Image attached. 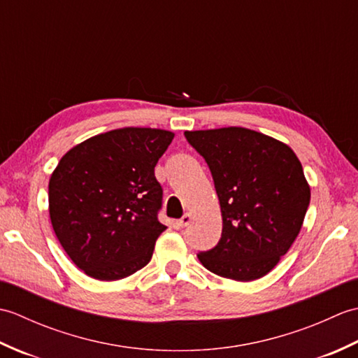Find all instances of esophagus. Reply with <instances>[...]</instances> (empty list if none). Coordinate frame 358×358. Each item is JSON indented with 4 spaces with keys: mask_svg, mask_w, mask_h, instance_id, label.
Returning a JSON list of instances; mask_svg holds the SVG:
<instances>
[{
    "mask_svg": "<svg viewBox=\"0 0 358 358\" xmlns=\"http://www.w3.org/2000/svg\"><path fill=\"white\" fill-rule=\"evenodd\" d=\"M191 220H192V215L189 214V212H186V214L181 217V220H180V224L183 226V227H186V226H189V223H191Z\"/></svg>",
    "mask_w": 358,
    "mask_h": 358,
    "instance_id": "esophagus-1",
    "label": "esophagus"
}]
</instances>
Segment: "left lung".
Segmentation results:
<instances>
[{
  "mask_svg": "<svg viewBox=\"0 0 358 358\" xmlns=\"http://www.w3.org/2000/svg\"><path fill=\"white\" fill-rule=\"evenodd\" d=\"M185 136L206 159L223 218L218 245L196 257L220 277H264L292 246L309 206L300 159L287 144L246 127L186 131Z\"/></svg>",
  "mask_w": 358,
  "mask_h": 358,
  "instance_id": "obj_1",
  "label": "left lung"
}]
</instances>
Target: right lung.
Listing matches in <instances>:
<instances>
[{
	"instance_id": "1",
	"label": "right lung",
	"mask_w": 358,
	"mask_h": 358,
	"mask_svg": "<svg viewBox=\"0 0 358 358\" xmlns=\"http://www.w3.org/2000/svg\"><path fill=\"white\" fill-rule=\"evenodd\" d=\"M173 134L123 127L66 152L49 180V215L58 241L86 275L121 280L144 268L166 226L154 169Z\"/></svg>"
}]
</instances>
